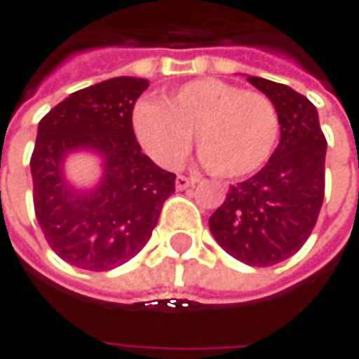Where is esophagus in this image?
I'll return each mask as SVG.
<instances>
[{
  "label": "esophagus",
  "mask_w": 359,
  "mask_h": 359,
  "mask_svg": "<svg viewBox=\"0 0 359 359\" xmlns=\"http://www.w3.org/2000/svg\"><path fill=\"white\" fill-rule=\"evenodd\" d=\"M194 184H198V177H189V175H177L175 177V187L177 189H187V187H191Z\"/></svg>",
  "instance_id": "34e87169"
}]
</instances>
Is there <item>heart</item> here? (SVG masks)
Listing matches in <instances>:
<instances>
[{
	"label": "heart",
	"instance_id": "heart-1",
	"mask_svg": "<svg viewBox=\"0 0 359 359\" xmlns=\"http://www.w3.org/2000/svg\"><path fill=\"white\" fill-rule=\"evenodd\" d=\"M133 128L147 154L165 168L184 159L196 135L201 163L215 175L238 177L271 156L280 116L268 95L208 77L186 83L161 105H140Z\"/></svg>",
	"mask_w": 359,
	"mask_h": 359
}]
</instances>
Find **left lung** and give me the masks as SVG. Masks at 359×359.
Masks as SVG:
<instances>
[{"label":"left lung","instance_id":"8db88e82","mask_svg":"<svg viewBox=\"0 0 359 359\" xmlns=\"http://www.w3.org/2000/svg\"><path fill=\"white\" fill-rule=\"evenodd\" d=\"M273 102L282 140L250 180L229 186L210 229L231 257L268 268L299 252L318 222L325 191V135L318 109L292 88L248 77Z\"/></svg>","mask_w":359,"mask_h":359}]
</instances>
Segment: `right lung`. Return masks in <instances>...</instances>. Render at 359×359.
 <instances>
[{
  "label": "right lung",
  "mask_w": 359,
  "mask_h": 359,
  "mask_svg": "<svg viewBox=\"0 0 359 359\" xmlns=\"http://www.w3.org/2000/svg\"><path fill=\"white\" fill-rule=\"evenodd\" d=\"M147 86L142 77H114L72 93L39 121L29 161L35 217L49 248L76 268L107 271L130 262L175 191V173L147 158L133 133V105ZM77 147L106 159L104 182L86 194L61 173L65 154Z\"/></svg>",
  "instance_id": "1"
}]
</instances>
